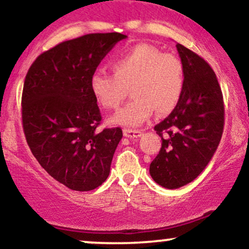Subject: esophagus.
<instances>
[{"label":"esophagus","mask_w":249,"mask_h":249,"mask_svg":"<svg viewBox=\"0 0 249 249\" xmlns=\"http://www.w3.org/2000/svg\"><path fill=\"white\" fill-rule=\"evenodd\" d=\"M123 133H124L125 137L127 138H139L142 136L141 130H132V128H124L123 130Z\"/></svg>","instance_id":"34e87169"}]
</instances>
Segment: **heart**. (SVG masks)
Here are the masks:
<instances>
[{
  "instance_id": "b5f03b06",
  "label": "heart",
  "mask_w": 249,
  "mask_h": 249,
  "mask_svg": "<svg viewBox=\"0 0 249 249\" xmlns=\"http://www.w3.org/2000/svg\"><path fill=\"white\" fill-rule=\"evenodd\" d=\"M111 67L113 73L97 70L91 75L90 89L103 107L117 108L131 88L133 99L112 117L113 124L137 126L156 110L159 115H167L179 104L185 88V67L178 56L139 43L118 53Z\"/></svg>"
}]
</instances>
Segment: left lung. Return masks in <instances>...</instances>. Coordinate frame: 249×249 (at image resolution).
Masks as SVG:
<instances>
[{
  "mask_svg": "<svg viewBox=\"0 0 249 249\" xmlns=\"http://www.w3.org/2000/svg\"><path fill=\"white\" fill-rule=\"evenodd\" d=\"M185 67V88L179 104L154 130L161 137L150 174L165 188L193 181L212 159L224 132V98L215 73L202 57L177 44Z\"/></svg>",
  "mask_w": 249,
  "mask_h": 249,
  "instance_id": "left-lung-1",
  "label": "left lung"
}]
</instances>
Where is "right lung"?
<instances>
[{
  "instance_id": "1",
  "label": "right lung",
  "mask_w": 249,
  "mask_h": 249,
  "mask_svg": "<svg viewBox=\"0 0 249 249\" xmlns=\"http://www.w3.org/2000/svg\"><path fill=\"white\" fill-rule=\"evenodd\" d=\"M126 35L88 34L57 44L31 64L22 92V124L41 166L73 191L101 186L123 137L121 127L98 131L102 116L90 77Z\"/></svg>"
}]
</instances>
